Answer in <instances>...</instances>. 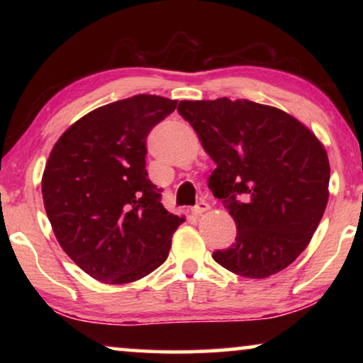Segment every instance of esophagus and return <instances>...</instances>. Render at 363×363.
Instances as JSON below:
<instances>
[{
	"instance_id": "esophagus-1",
	"label": "esophagus",
	"mask_w": 363,
	"mask_h": 363,
	"mask_svg": "<svg viewBox=\"0 0 363 363\" xmlns=\"http://www.w3.org/2000/svg\"><path fill=\"white\" fill-rule=\"evenodd\" d=\"M208 210H210V205H208L206 201H200L195 208H193L191 213H193V215H195V216H201V215H205V213H206Z\"/></svg>"
}]
</instances>
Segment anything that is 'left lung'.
Listing matches in <instances>:
<instances>
[{"label":"left lung","instance_id":"8db88e82","mask_svg":"<svg viewBox=\"0 0 363 363\" xmlns=\"http://www.w3.org/2000/svg\"><path fill=\"white\" fill-rule=\"evenodd\" d=\"M178 112L216 163L210 188L236 223V241L213 259L250 279L286 269L329 201L322 142L291 113L246 99L180 101Z\"/></svg>","mask_w":363,"mask_h":363}]
</instances>
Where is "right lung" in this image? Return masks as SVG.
Here are the masks:
<instances>
[{
	"label": "right lung",
	"mask_w": 363,
	"mask_h": 363,
	"mask_svg": "<svg viewBox=\"0 0 363 363\" xmlns=\"http://www.w3.org/2000/svg\"><path fill=\"white\" fill-rule=\"evenodd\" d=\"M177 101L133 96L74 122L54 143L41 190L64 252L94 279L127 284L168 257L185 216L168 213L145 170V140Z\"/></svg>",
	"instance_id": "1"
}]
</instances>
